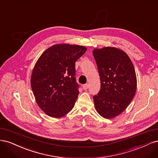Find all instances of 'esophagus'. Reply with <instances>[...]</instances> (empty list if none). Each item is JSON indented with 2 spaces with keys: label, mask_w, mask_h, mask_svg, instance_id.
Masks as SVG:
<instances>
[{
  "label": "esophagus",
  "mask_w": 158,
  "mask_h": 158,
  "mask_svg": "<svg viewBox=\"0 0 158 158\" xmlns=\"http://www.w3.org/2000/svg\"><path fill=\"white\" fill-rule=\"evenodd\" d=\"M89 84L83 85V89L85 90H87L88 88H89Z\"/></svg>",
  "instance_id": "34e87169"
}]
</instances>
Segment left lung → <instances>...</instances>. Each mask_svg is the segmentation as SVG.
Instances as JSON below:
<instances>
[{
	"mask_svg": "<svg viewBox=\"0 0 158 158\" xmlns=\"http://www.w3.org/2000/svg\"><path fill=\"white\" fill-rule=\"evenodd\" d=\"M101 86L93 96L95 108L104 118L118 116L127 108L136 90L134 65L124 51L115 47L94 48Z\"/></svg>",
	"mask_w": 158,
	"mask_h": 158,
	"instance_id": "1",
	"label": "left lung"
}]
</instances>
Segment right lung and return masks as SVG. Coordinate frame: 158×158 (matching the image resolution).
I'll return each mask as SVG.
<instances>
[{
  "label": "right lung",
  "mask_w": 158,
  "mask_h": 158,
  "mask_svg": "<svg viewBox=\"0 0 158 158\" xmlns=\"http://www.w3.org/2000/svg\"><path fill=\"white\" fill-rule=\"evenodd\" d=\"M86 49L79 45L55 44L46 50L35 64L31 89L39 108L50 117L62 118L74 107L79 93L75 64Z\"/></svg>",
  "instance_id": "add662e5"
}]
</instances>
